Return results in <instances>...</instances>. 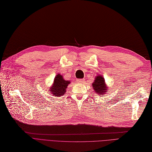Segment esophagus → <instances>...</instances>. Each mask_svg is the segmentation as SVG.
Returning <instances> with one entry per match:
<instances>
[{
  "label": "esophagus",
  "mask_w": 152,
  "mask_h": 152,
  "mask_svg": "<svg viewBox=\"0 0 152 152\" xmlns=\"http://www.w3.org/2000/svg\"><path fill=\"white\" fill-rule=\"evenodd\" d=\"M77 83H80V84H81V83H83V82L85 81L84 80H77Z\"/></svg>",
  "instance_id": "1"
}]
</instances>
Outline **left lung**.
Returning <instances> with one entry per match:
<instances>
[{
  "mask_svg": "<svg viewBox=\"0 0 152 152\" xmlns=\"http://www.w3.org/2000/svg\"><path fill=\"white\" fill-rule=\"evenodd\" d=\"M93 88L94 89L96 94L103 95L107 92V90L108 89L105 85V79L102 76H96L94 82L92 83Z\"/></svg>",
  "mask_w": 152,
  "mask_h": 152,
  "instance_id": "left-lung-1",
  "label": "left lung"
}]
</instances>
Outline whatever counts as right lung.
I'll return each mask as SVG.
<instances>
[{"label": "right lung", "instance_id": "1", "mask_svg": "<svg viewBox=\"0 0 152 152\" xmlns=\"http://www.w3.org/2000/svg\"><path fill=\"white\" fill-rule=\"evenodd\" d=\"M71 82L64 79L61 74H58L54 78L53 85L50 86L49 91L53 95L59 96H62L66 93L67 87Z\"/></svg>", "mask_w": 152, "mask_h": 152}]
</instances>
